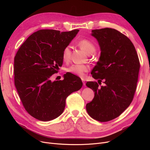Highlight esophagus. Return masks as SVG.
Returning a JSON list of instances; mask_svg holds the SVG:
<instances>
[{
  "mask_svg": "<svg viewBox=\"0 0 150 150\" xmlns=\"http://www.w3.org/2000/svg\"><path fill=\"white\" fill-rule=\"evenodd\" d=\"M82 82H83V84L84 86H85V85H86V83H85V81H84V80L82 79Z\"/></svg>",
  "mask_w": 150,
  "mask_h": 150,
  "instance_id": "obj_1",
  "label": "esophagus"
}]
</instances>
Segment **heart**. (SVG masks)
<instances>
[{
  "label": "heart",
  "mask_w": 150,
  "mask_h": 150,
  "mask_svg": "<svg viewBox=\"0 0 150 150\" xmlns=\"http://www.w3.org/2000/svg\"><path fill=\"white\" fill-rule=\"evenodd\" d=\"M78 45L81 48L84 50L86 53L91 54L94 53L96 50V45L91 41L88 39H83L78 42ZM71 57V49L70 47L67 45L62 50V58L64 62H68ZM89 70V67L87 65L83 64H73L67 69L68 72L75 75L78 76L83 78L85 74Z\"/></svg>",
  "instance_id": "1"
}]
</instances>
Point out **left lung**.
Returning a JSON list of instances; mask_svg holds the SVG:
<instances>
[{
    "mask_svg": "<svg viewBox=\"0 0 150 150\" xmlns=\"http://www.w3.org/2000/svg\"><path fill=\"white\" fill-rule=\"evenodd\" d=\"M98 41L101 55L91 74L96 81L86 86L95 95L86 105L88 114L100 122L121 115L132 102L136 90L140 62L130 39L118 30L105 28L92 30ZM104 86H99L101 82Z\"/></svg>",
    "mask_w": 150,
    "mask_h": 150,
    "instance_id": "8db88e82",
    "label": "left lung"
}]
</instances>
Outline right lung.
<instances>
[{
  "instance_id": "obj_1",
  "label": "right lung",
  "mask_w": 150,
  "mask_h": 150,
  "mask_svg": "<svg viewBox=\"0 0 150 150\" xmlns=\"http://www.w3.org/2000/svg\"><path fill=\"white\" fill-rule=\"evenodd\" d=\"M79 30L61 32L44 29L31 35L14 57V84L27 112L41 121L59 116L66 98L81 89L79 77L66 74L63 80L51 81L62 65V53Z\"/></svg>"
}]
</instances>
